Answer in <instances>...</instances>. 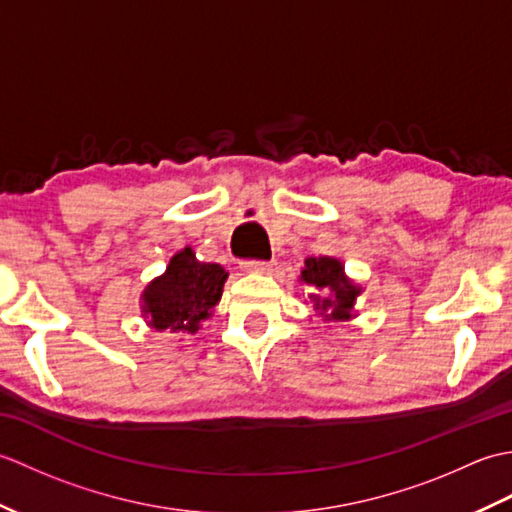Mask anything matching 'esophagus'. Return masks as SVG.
I'll use <instances>...</instances> for the list:
<instances>
[{
    "instance_id": "34e87169",
    "label": "esophagus",
    "mask_w": 512,
    "mask_h": 512,
    "mask_svg": "<svg viewBox=\"0 0 512 512\" xmlns=\"http://www.w3.org/2000/svg\"><path fill=\"white\" fill-rule=\"evenodd\" d=\"M242 268L246 273H266V270H270V262H264V259H248V262H242Z\"/></svg>"
}]
</instances>
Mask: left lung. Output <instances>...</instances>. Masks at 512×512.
I'll return each instance as SVG.
<instances>
[{"mask_svg": "<svg viewBox=\"0 0 512 512\" xmlns=\"http://www.w3.org/2000/svg\"><path fill=\"white\" fill-rule=\"evenodd\" d=\"M301 281H306L312 288L317 290H330L334 292V297H325L319 299L314 295V306L321 308L325 314V319H334V321H343L352 317V306L354 299L358 297V290L352 281H347L343 275V266L341 262H336L332 257H308L306 259V268L301 270Z\"/></svg>", "mask_w": 512, "mask_h": 512, "instance_id": "1", "label": "left lung"}]
</instances>
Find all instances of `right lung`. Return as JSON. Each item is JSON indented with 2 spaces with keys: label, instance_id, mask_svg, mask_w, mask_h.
Wrapping results in <instances>:
<instances>
[{
  "label": "right lung",
  "instance_id": "1",
  "mask_svg": "<svg viewBox=\"0 0 512 512\" xmlns=\"http://www.w3.org/2000/svg\"><path fill=\"white\" fill-rule=\"evenodd\" d=\"M226 277L220 264L198 262L191 248L180 250L143 295L151 328L193 334L220 301Z\"/></svg>",
  "mask_w": 512,
  "mask_h": 512
}]
</instances>
